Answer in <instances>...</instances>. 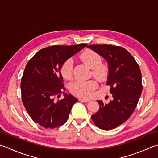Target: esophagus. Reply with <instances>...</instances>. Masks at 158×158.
Returning <instances> with one entry per match:
<instances>
[{"label":"esophagus","mask_w":158,"mask_h":158,"mask_svg":"<svg viewBox=\"0 0 158 158\" xmlns=\"http://www.w3.org/2000/svg\"><path fill=\"white\" fill-rule=\"evenodd\" d=\"M79 101H81V102H89V99H85V98H79Z\"/></svg>","instance_id":"34e87169"}]
</instances>
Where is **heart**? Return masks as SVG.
Instances as JSON below:
<instances>
[{"instance_id":"heart-1","label":"heart","mask_w":158,"mask_h":158,"mask_svg":"<svg viewBox=\"0 0 158 158\" xmlns=\"http://www.w3.org/2000/svg\"><path fill=\"white\" fill-rule=\"evenodd\" d=\"M83 62L92 69V73L96 79L99 81H104L107 78L108 70L105 65L102 64V59L99 55L94 51H87L81 55ZM61 74L66 79L73 78V60L69 59L64 61L61 66ZM97 82L94 79L88 81H75L70 83L69 89L71 93L76 97L89 98L97 88Z\"/></svg>"}]
</instances>
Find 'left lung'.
I'll list each match as a JSON object with an SVG mask.
<instances>
[{"label": "left lung", "instance_id": "8db88e82", "mask_svg": "<svg viewBox=\"0 0 158 158\" xmlns=\"http://www.w3.org/2000/svg\"><path fill=\"white\" fill-rule=\"evenodd\" d=\"M88 48L103 57L108 64L107 85L113 99L104 104L92 119L98 128L111 130L125 123L134 112L143 90L138 64L125 48L113 45H89Z\"/></svg>", "mask_w": 158, "mask_h": 158}]
</instances>
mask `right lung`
Returning a JSON list of instances; mask_svg holds the SVG:
<instances>
[{"mask_svg":"<svg viewBox=\"0 0 158 158\" xmlns=\"http://www.w3.org/2000/svg\"><path fill=\"white\" fill-rule=\"evenodd\" d=\"M85 46L86 44L49 46L39 51L27 63L21 79L22 100L31 118L43 127L63 125L78 101L67 93L60 101L54 98L65 89L61 65Z\"/></svg>","mask_w":158,"mask_h":158,"instance_id":"add662e5","label":"right lung"}]
</instances>
